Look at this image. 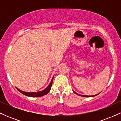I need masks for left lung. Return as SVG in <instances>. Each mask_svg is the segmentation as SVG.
Wrapping results in <instances>:
<instances>
[{
  "label": "left lung",
  "mask_w": 121,
  "mask_h": 121,
  "mask_svg": "<svg viewBox=\"0 0 121 121\" xmlns=\"http://www.w3.org/2000/svg\"><path fill=\"white\" fill-rule=\"evenodd\" d=\"M73 92L75 94H77V95H80V96H82V97H94V96H96L97 95H98V94H95V95H91V96H88V95H81V94H78V93H76L74 91H73Z\"/></svg>",
  "instance_id": "obj_1"
}]
</instances>
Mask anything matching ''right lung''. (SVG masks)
<instances>
[{"label":"right lung","mask_w":121,"mask_h":121,"mask_svg":"<svg viewBox=\"0 0 121 121\" xmlns=\"http://www.w3.org/2000/svg\"><path fill=\"white\" fill-rule=\"evenodd\" d=\"M53 78H54V76L53 77V78L52 79V80H51L50 84H49V85H48V86H47L46 88L45 89L43 90V91H37V92H26V91H21V90L17 88V87H16V89H17L18 91H20L21 93L23 94L24 95H27V96H28V97H39L43 96V95L48 94V93L49 92L50 90H51V86H52V85Z\"/></svg>","instance_id":"right-lung-1"}]
</instances>
